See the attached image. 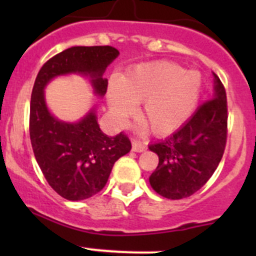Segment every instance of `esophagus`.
Segmentation results:
<instances>
[{"mask_svg":"<svg viewBox=\"0 0 256 256\" xmlns=\"http://www.w3.org/2000/svg\"><path fill=\"white\" fill-rule=\"evenodd\" d=\"M131 144H132V151L135 152H144L146 151V144H144L142 141L138 140V138H132V141H131Z\"/></svg>","mask_w":256,"mask_h":256,"instance_id":"1","label":"esophagus"}]
</instances>
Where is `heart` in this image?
I'll list each match as a JSON object with an SVG mask.
<instances>
[{
  "label": "heart",
  "instance_id": "heart-1",
  "mask_svg": "<svg viewBox=\"0 0 256 256\" xmlns=\"http://www.w3.org/2000/svg\"><path fill=\"white\" fill-rule=\"evenodd\" d=\"M202 80L197 72L160 62L140 66L110 84V109L120 122L142 102L141 115L152 132L164 135L180 128L197 106Z\"/></svg>",
  "mask_w": 256,
  "mask_h": 256
}]
</instances>
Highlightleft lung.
<instances>
[{
  "label": "left lung",
  "instance_id": "left-lung-1",
  "mask_svg": "<svg viewBox=\"0 0 256 256\" xmlns=\"http://www.w3.org/2000/svg\"><path fill=\"white\" fill-rule=\"evenodd\" d=\"M214 95L171 136L148 148L158 156L150 184L160 196L182 200L200 190L218 167L228 135L226 94L214 74Z\"/></svg>",
  "mask_w": 256,
  "mask_h": 256
}]
</instances>
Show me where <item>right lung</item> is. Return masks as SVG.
Listing matches in <instances>:
<instances>
[{
  "instance_id": "right-lung-1",
  "label": "right lung",
  "mask_w": 256,
  "mask_h": 256,
  "mask_svg": "<svg viewBox=\"0 0 256 256\" xmlns=\"http://www.w3.org/2000/svg\"><path fill=\"white\" fill-rule=\"evenodd\" d=\"M118 56L110 46L72 47L52 56L36 78L30 96V138L34 157L52 188L69 200H82L99 193L106 184L114 164L130 152L124 132L108 136L98 125L95 109L78 122L59 121L49 112L44 88L58 76H89L94 92L106 94V66Z\"/></svg>"
}]
</instances>
